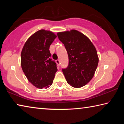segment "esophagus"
<instances>
[{"instance_id":"1","label":"esophagus","mask_w":124,"mask_h":124,"mask_svg":"<svg viewBox=\"0 0 124 124\" xmlns=\"http://www.w3.org/2000/svg\"><path fill=\"white\" fill-rule=\"evenodd\" d=\"M56 63H58V64H60V61L59 60H57L56 61Z\"/></svg>"}]
</instances>
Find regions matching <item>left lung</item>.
Here are the masks:
<instances>
[{
  "mask_svg": "<svg viewBox=\"0 0 124 124\" xmlns=\"http://www.w3.org/2000/svg\"><path fill=\"white\" fill-rule=\"evenodd\" d=\"M68 55L69 64L62 69L67 82L73 87H83L91 80L98 63L97 52L88 38L77 30L57 33Z\"/></svg>",
  "mask_w": 124,
  "mask_h": 124,
  "instance_id": "obj_1",
  "label": "left lung"
}]
</instances>
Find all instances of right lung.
Listing matches in <instances>:
<instances>
[{"label":"right lung","instance_id":"1","mask_svg":"<svg viewBox=\"0 0 124 124\" xmlns=\"http://www.w3.org/2000/svg\"><path fill=\"white\" fill-rule=\"evenodd\" d=\"M56 37L51 31L41 29L29 38L22 49L21 64L23 72L29 82L39 89L51 85L57 71L49 50Z\"/></svg>","mask_w":124,"mask_h":124}]
</instances>
